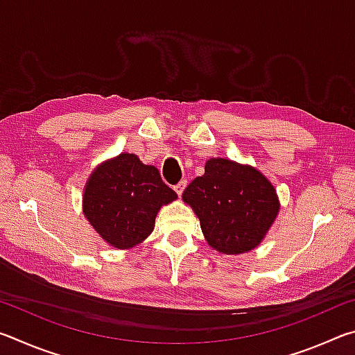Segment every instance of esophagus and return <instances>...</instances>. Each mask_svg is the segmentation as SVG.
I'll use <instances>...</instances> for the list:
<instances>
[{
	"mask_svg": "<svg viewBox=\"0 0 355 355\" xmlns=\"http://www.w3.org/2000/svg\"><path fill=\"white\" fill-rule=\"evenodd\" d=\"M186 184H188V182H186V180H182V182H180L177 186H175V192L177 194L182 197V194H183V191H184V188H186Z\"/></svg>",
	"mask_w": 355,
	"mask_h": 355,
	"instance_id": "obj_1",
	"label": "esophagus"
}]
</instances>
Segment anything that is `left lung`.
Here are the masks:
<instances>
[{"label": "left lung", "mask_w": 355, "mask_h": 355, "mask_svg": "<svg viewBox=\"0 0 355 355\" xmlns=\"http://www.w3.org/2000/svg\"><path fill=\"white\" fill-rule=\"evenodd\" d=\"M200 220L209 248L224 255L254 250L277 218V191L263 173L228 158H211L182 196Z\"/></svg>", "instance_id": "8db88e82"}]
</instances>
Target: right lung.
I'll list each match as a JSON object with an SVG mask.
<instances>
[{"instance_id": "1", "label": "right lung", "mask_w": 355, "mask_h": 355, "mask_svg": "<svg viewBox=\"0 0 355 355\" xmlns=\"http://www.w3.org/2000/svg\"><path fill=\"white\" fill-rule=\"evenodd\" d=\"M178 197L155 166L135 153H120L98 164L83 189V213L101 239L131 249L150 236L156 214Z\"/></svg>"}]
</instances>
